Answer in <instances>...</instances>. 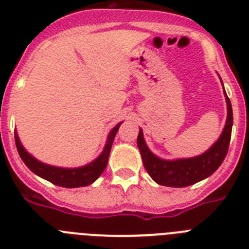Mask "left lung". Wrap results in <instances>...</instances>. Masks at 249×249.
<instances>
[{"label":"left lung","instance_id":"obj_1","mask_svg":"<svg viewBox=\"0 0 249 249\" xmlns=\"http://www.w3.org/2000/svg\"><path fill=\"white\" fill-rule=\"evenodd\" d=\"M223 85V83H222ZM226 94L227 102V121L223 132L218 141L206 151L203 155L193 158L167 160L156 157L148 149L144 142L142 129H140L137 137V144L140 148L143 166L152 179L160 186L167 187H187L210 177L215 169L222 164L227 156L231 142V133L233 126V112L230 98Z\"/></svg>","mask_w":249,"mask_h":249}]
</instances>
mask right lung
Segmentation results:
<instances>
[{"mask_svg":"<svg viewBox=\"0 0 249 249\" xmlns=\"http://www.w3.org/2000/svg\"><path fill=\"white\" fill-rule=\"evenodd\" d=\"M121 123H118L117 126L109 132L107 143H106L105 148H103L102 153L98 156V158H96L91 163L86 164L83 167H78V168H61V167H54L42 163V162L37 160L35 157H32L23 148V146L19 142L16 131H15V141H16V147L19 157L22 158V160L25 162L26 166L32 172L36 173L39 177L45 178L46 181L56 184V186L66 187V188H76V187H85L93 183L102 175L106 166H107V162H108V156L109 152H111L112 143H113L114 136L117 133Z\"/></svg>","mask_w":249,"mask_h":249,"instance_id":"1","label":"right lung"}]
</instances>
